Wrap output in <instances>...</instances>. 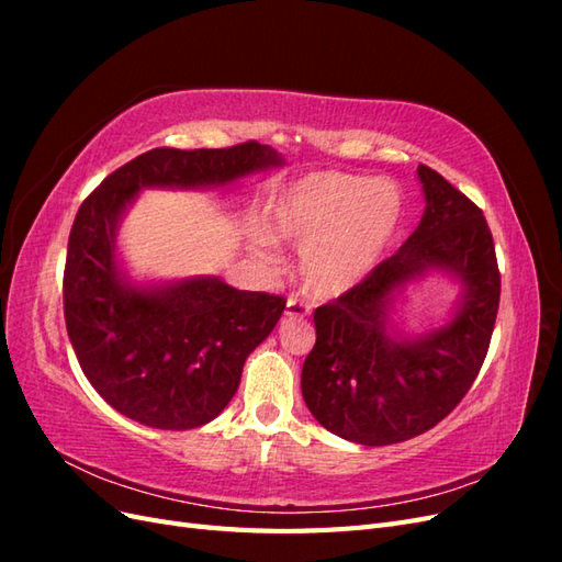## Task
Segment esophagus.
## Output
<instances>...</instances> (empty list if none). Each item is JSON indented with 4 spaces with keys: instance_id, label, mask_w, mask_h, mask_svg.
<instances>
[{
    "instance_id": "obj_1",
    "label": "esophagus",
    "mask_w": 562,
    "mask_h": 562,
    "mask_svg": "<svg viewBox=\"0 0 562 562\" xmlns=\"http://www.w3.org/2000/svg\"><path fill=\"white\" fill-rule=\"evenodd\" d=\"M310 314V304L307 302H302V300H297V297H291L285 302V316H291V318H304Z\"/></svg>"
}]
</instances>
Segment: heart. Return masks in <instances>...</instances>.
Returning a JSON list of instances; mask_svg holds the SVG:
<instances>
[{
  "label": "heart",
  "instance_id": "1",
  "mask_svg": "<svg viewBox=\"0 0 562 562\" xmlns=\"http://www.w3.org/2000/svg\"><path fill=\"white\" fill-rule=\"evenodd\" d=\"M403 196L389 180L321 171L285 184L269 217L271 236L300 246V274L316 297L361 283L401 225Z\"/></svg>",
  "mask_w": 562,
  "mask_h": 562
}]
</instances>
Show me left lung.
Here are the masks:
<instances>
[{"instance_id": "1", "label": "left lung", "mask_w": 562, "mask_h": 562, "mask_svg": "<svg viewBox=\"0 0 562 562\" xmlns=\"http://www.w3.org/2000/svg\"><path fill=\"white\" fill-rule=\"evenodd\" d=\"M427 209L391 258L314 312L316 345L302 366V396L330 434L361 446L415 438L448 417L485 361L499 310V269L483 211L419 164ZM443 270L463 285L453 318L422 338L390 323L407 282Z\"/></svg>"}]
</instances>
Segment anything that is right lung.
I'll return each mask as SVG.
<instances>
[{"label":"right lung","instance_id":"obj_1","mask_svg":"<svg viewBox=\"0 0 562 562\" xmlns=\"http://www.w3.org/2000/svg\"><path fill=\"white\" fill-rule=\"evenodd\" d=\"M283 164L277 149L157 147L116 168L83 199L67 241L65 326L83 375L116 413L151 429H196L225 411L248 353L285 300L217 277L138 285L116 258V229L145 187L206 190Z\"/></svg>","mask_w":562,"mask_h":562}]
</instances>
